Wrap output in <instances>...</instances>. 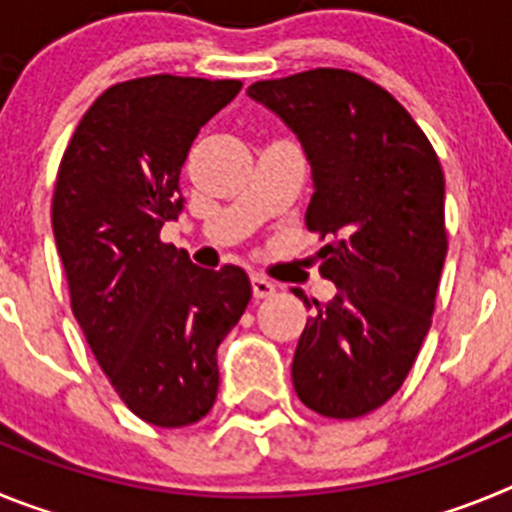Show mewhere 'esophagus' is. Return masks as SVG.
<instances>
[{
  "instance_id": "34e87169",
  "label": "esophagus",
  "mask_w": 512,
  "mask_h": 512,
  "mask_svg": "<svg viewBox=\"0 0 512 512\" xmlns=\"http://www.w3.org/2000/svg\"><path fill=\"white\" fill-rule=\"evenodd\" d=\"M251 287H253V297H256V300H264V297H269L277 292V284L269 282V279L261 277V274H253Z\"/></svg>"
}]
</instances>
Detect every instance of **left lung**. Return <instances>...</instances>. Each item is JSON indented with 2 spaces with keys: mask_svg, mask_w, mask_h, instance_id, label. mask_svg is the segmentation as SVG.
Listing matches in <instances>:
<instances>
[{
  "mask_svg": "<svg viewBox=\"0 0 512 512\" xmlns=\"http://www.w3.org/2000/svg\"><path fill=\"white\" fill-rule=\"evenodd\" d=\"M248 97L302 143L305 225L328 241L320 274L338 289L307 318L292 384L325 418H361L400 390L431 328L449 248L441 164L410 112L354 71L256 81Z\"/></svg>",
  "mask_w": 512,
  "mask_h": 512,
  "instance_id": "1",
  "label": "left lung"
}]
</instances>
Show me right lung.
Segmentation results:
<instances>
[{"mask_svg":"<svg viewBox=\"0 0 512 512\" xmlns=\"http://www.w3.org/2000/svg\"><path fill=\"white\" fill-rule=\"evenodd\" d=\"M238 92L235 79L122 81L81 117L58 166L53 238L74 318L120 400L158 428L210 413L217 346L251 300L243 269H200L161 241L184 210L192 140Z\"/></svg>","mask_w":512,"mask_h":512,"instance_id":"obj_1","label":"right lung"}]
</instances>
